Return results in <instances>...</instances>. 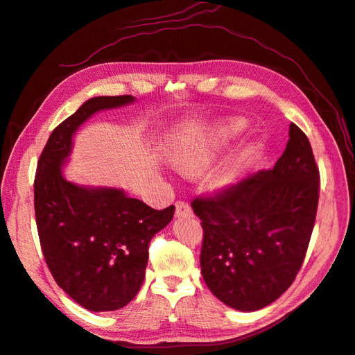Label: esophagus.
<instances>
[{
    "label": "esophagus",
    "mask_w": 355,
    "mask_h": 355,
    "mask_svg": "<svg viewBox=\"0 0 355 355\" xmlns=\"http://www.w3.org/2000/svg\"><path fill=\"white\" fill-rule=\"evenodd\" d=\"M176 218H187L191 216L192 210L189 207V204L185 201H176Z\"/></svg>",
    "instance_id": "esophagus-1"
}]
</instances>
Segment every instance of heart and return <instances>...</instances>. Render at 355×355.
Returning a JSON list of instances; mask_svg holds the SVG:
<instances>
[{
    "label": "heart",
    "instance_id": "1",
    "mask_svg": "<svg viewBox=\"0 0 355 355\" xmlns=\"http://www.w3.org/2000/svg\"><path fill=\"white\" fill-rule=\"evenodd\" d=\"M244 127L245 123L243 120H231L216 125L206 136L182 141L171 151V163L179 170L185 171V173H196V171L206 167L211 158L218 154V151L228 144L230 139L237 136ZM241 163L243 157L234 155L232 158L214 167L207 176L210 188H228L237 178Z\"/></svg>",
    "mask_w": 355,
    "mask_h": 355
}]
</instances>
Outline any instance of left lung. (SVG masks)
Here are the masks:
<instances>
[{
	"label": "left lung",
	"mask_w": 355,
	"mask_h": 355,
	"mask_svg": "<svg viewBox=\"0 0 355 355\" xmlns=\"http://www.w3.org/2000/svg\"><path fill=\"white\" fill-rule=\"evenodd\" d=\"M320 171L306 135L290 123L283 155L270 170L192 200L201 219V274L225 305L257 311L295 282L313 234Z\"/></svg>",
	"instance_id": "1"
}]
</instances>
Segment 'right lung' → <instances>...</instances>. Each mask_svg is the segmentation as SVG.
I'll return each instance as SVG.
<instances>
[{
	"label": "right lung",
	"mask_w": 355,
	"mask_h": 355,
	"mask_svg": "<svg viewBox=\"0 0 355 355\" xmlns=\"http://www.w3.org/2000/svg\"><path fill=\"white\" fill-rule=\"evenodd\" d=\"M132 102L130 94L84 102L53 130L37 164L34 207L46 263L63 292L94 313L120 309L136 296L149 243L175 213V206L155 210L121 189L81 187L62 175L78 127L98 111Z\"/></svg>",
	"instance_id": "right-lung-1"
}]
</instances>
